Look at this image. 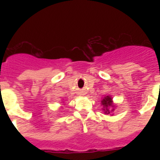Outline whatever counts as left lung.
<instances>
[{"label":"left lung","instance_id":"8db88e82","mask_svg":"<svg viewBox=\"0 0 160 160\" xmlns=\"http://www.w3.org/2000/svg\"><path fill=\"white\" fill-rule=\"evenodd\" d=\"M101 104L103 105V111L105 114H111L112 111H114L115 105L112 101V98L111 96H105L101 100Z\"/></svg>","mask_w":160,"mask_h":160}]
</instances>
